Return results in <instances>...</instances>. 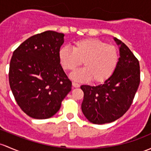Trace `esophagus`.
<instances>
[{"mask_svg":"<svg viewBox=\"0 0 151 151\" xmlns=\"http://www.w3.org/2000/svg\"><path fill=\"white\" fill-rule=\"evenodd\" d=\"M72 86L74 87V88H79L80 85V84L77 83V82H72Z\"/></svg>","mask_w":151,"mask_h":151,"instance_id":"obj_1","label":"esophagus"}]
</instances>
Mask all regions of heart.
Listing matches in <instances>:
<instances>
[{
  "mask_svg": "<svg viewBox=\"0 0 151 151\" xmlns=\"http://www.w3.org/2000/svg\"><path fill=\"white\" fill-rule=\"evenodd\" d=\"M58 58L65 70L72 71L83 63L85 68L73 71L70 77L77 82L92 80L103 82L113 74L119 61L116 47L96 39L86 38L74 42L72 49L61 47Z\"/></svg>",
  "mask_w": 151,
  "mask_h": 151,
  "instance_id": "heart-1",
  "label": "heart"
}]
</instances>
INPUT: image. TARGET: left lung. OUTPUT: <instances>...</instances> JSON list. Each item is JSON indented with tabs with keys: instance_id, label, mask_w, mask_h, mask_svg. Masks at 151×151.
Returning a JSON list of instances; mask_svg holds the SVG:
<instances>
[{
	"instance_id": "1",
	"label": "left lung",
	"mask_w": 151,
	"mask_h": 151,
	"mask_svg": "<svg viewBox=\"0 0 151 151\" xmlns=\"http://www.w3.org/2000/svg\"><path fill=\"white\" fill-rule=\"evenodd\" d=\"M119 48V58L111 76L97 86L82 85V111L87 119L96 124L110 123L129 109L139 87L138 60L121 40L114 37Z\"/></svg>"
}]
</instances>
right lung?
<instances>
[{
	"label": "right lung",
	"instance_id": "right-lung-1",
	"mask_svg": "<svg viewBox=\"0 0 151 151\" xmlns=\"http://www.w3.org/2000/svg\"><path fill=\"white\" fill-rule=\"evenodd\" d=\"M63 42L64 34L45 31L28 38L13 53L9 85L17 104L32 118L53 116L71 91V82L58 58Z\"/></svg>",
	"mask_w": 151,
	"mask_h": 151
}]
</instances>
